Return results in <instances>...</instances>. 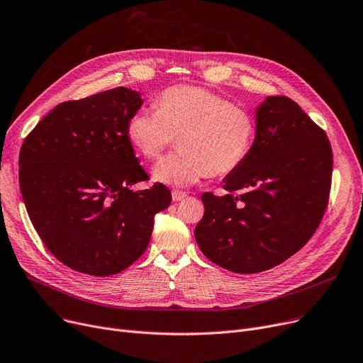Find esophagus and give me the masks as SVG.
I'll return each mask as SVG.
<instances>
[{
  "mask_svg": "<svg viewBox=\"0 0 363 363\" xmlns=\"http://www.w3.org/2000/svg\"><path fill=\"white\" fill-rule=\"evenodd\" d=\"M185 197H186V193L181 191V189H174V191H172V200L174 201H181Z\"/></svg>",
  "mask_w": 363,
  "mask_h": 363,
  "instance_id": "esophagus-1",
  "label": "esophagus"
}]
</instances>
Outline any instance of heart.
Masks as SVG:
<instances>
[{"label":"heart","mask_w":363,"mask_h":363,"mask_svg":"<svg viewBox=\"0 0 363 363\" xmlns=\"http://www.w3.org/2000/svg\"><path fill=\"white\" fill-rule=\"evenodd\" d=\"M156 110L143 108L126 123L130 144L150 160L159 159L179 137V152L160 160L152 178L185 188L201 178L233 174L249 157L256 138L250 110L201 86L177 85L164 89Z\"/></svg>","instance_id":"b5f03b06"}]
</instances>
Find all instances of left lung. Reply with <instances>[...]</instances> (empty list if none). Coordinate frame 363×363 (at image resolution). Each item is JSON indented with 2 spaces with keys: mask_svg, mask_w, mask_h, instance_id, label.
<instances>
[{
  "mask_svg": "<svg viewBox=\"0 0 363 363\" xmlns=\"http://www.w3.org/2000/svg\"><path fill=\"white\" fill-rule=\"evenodd\" d=\"M331 177L325 130L291 99L268 97L256 110L249 157L223 179L228 194L201 196L204 216L194 231L200 250L237 274L274 268L318 230Z\"/></svg>",
  "mask_w": 363,
  "mask_h": 363,
  "instance_id": "obj_1",
  "label": "left lung"
}]
</instances>
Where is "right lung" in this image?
<instances>
[{"label":"right lung","mask_w":363,"mask_h":363,"mask_svg":"<svg viewBox=\"0 0 363 363\" xmlns=\"http://www.w3.org/2000/svg\"><path fill=\"white\" fill-rule=\"evenodd\" d=\"M143 104L123 86L65 101L38 122L18 156L28 215L47 249L70 269L122 272L147 249L156 213L172 201L133 155L126 123Z\"/></svg>","instance_id":"obj_1"}]
</instances>
